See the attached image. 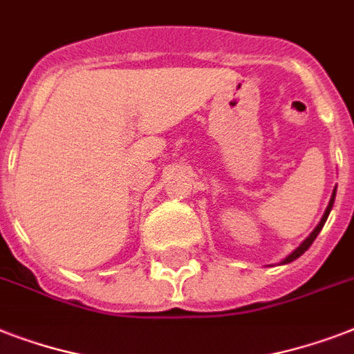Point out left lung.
<instances>
[{"label": "left lung", "instance_id": "1", "mask_svg": "<svg viewBox=\"0 0 354 354\" xmlns=\"http://www.w3.org/2000/svg\"><path fill=\"white\" fill-rule=\"evenodd\" d=\"M335 196H336V187H335V191H333V196H330L329 205H327V209H325L324 216H322V221H319V224H318V226H316V230H314V232L307 236V241L303 242L301 246L297 248V250H294V252H292L290 255H288V257H286L285 261H283V263H285V264L286 263H292L294 259H297V257H299V255H303V253L307 252L308 248H310V244H313V242H314V239H316V236H318V233L322 232V227H324V224H325V221H327V216H329L330 209H333V204H335Z\"/></svg>", "mask_w": 354, "mask_h": 354}]
</instances>
